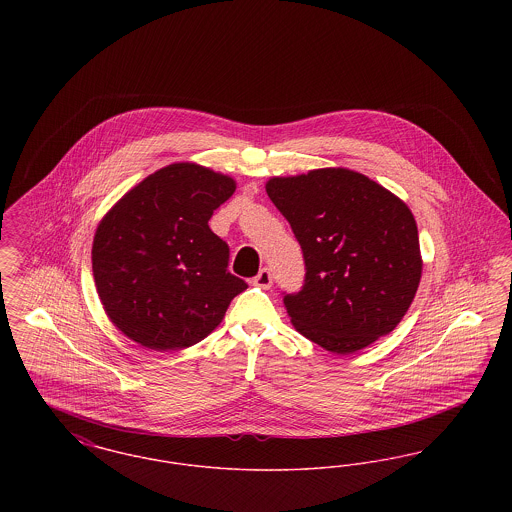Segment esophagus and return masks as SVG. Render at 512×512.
I'll return each mask as SVG.
<instances>
[{"mask_svg":"<svg viewBox=\"0 0 512 512\" xmlns=\"http://www.w3.org/2000/svg\"><path fill=\"white\" fill-rule=\"evenodd\" d=\"M253 284L263 288V290H268L272 286V272L268 268H261L259 274L253 278Z\"/></svg>","mask_w":512,"mask_h":512,"instance_id":"1","label":"esophagus"}]
</instances>
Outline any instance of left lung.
<instances>
[{
  "label": "left lung",
  "instance_id": "left-lung-1",
  "mask_svg": "<svg viewBox=\"0 0 512 512\" xmlns=\"http://www.w3.org/2000/svg\"><path fill=\"white\" fill-rule=\"evenodd\" d=\"M265 188L305 257L303 290L284 297L293 328L336 355L390 334L422 276L418 228L407 203L341 167L274 176Z\"/></svg>",
  "mask_w": 512,
  "mask_h": 512
}]
</instances>
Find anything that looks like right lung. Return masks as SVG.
<instances>
[{
  "label": "right lung",
  "mask_w": 512,
  "mask_h": 512,
  "mask_svg": "<svg viewBox=\"0 0 512 512\" xmlns=\"http://www.w3.org/2000/svg\"><path fill=\"white\" fill-rule=\"evenodd\" d=\"M236 180L172 163L128 190L99 220L92 270L105 315L128 340L178 351L205 340L247 288L209 228Z\"/></svg>",
  "instance_id": "1"
}]
</instances>
